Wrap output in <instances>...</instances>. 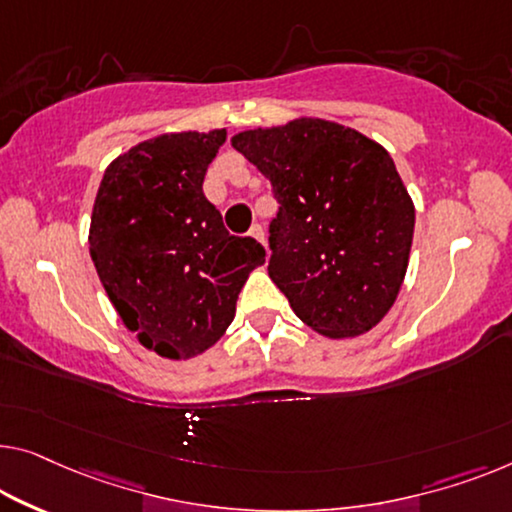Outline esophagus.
Segmentation results:
<instances>
[{
  "label": "esophagus",
  "mask_w": 512,
  "mask_h": 512,
  "mask_svg": "<svg viewBox=\"0 0 512 512\" xmlns=\"http://www.w3.org/2000/svg\"><path fill=\"white\" fill-rule=\"evenodd\" d=\"M250 236H253V239H257L259 243H262V246L266 248V236H264V230H262V225L259 223H255L253 227H250V232H248Z\"/></svg>",
  "instance_id": "esophagus-1"
}]
</instances>
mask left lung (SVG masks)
Here are the masks:
<instances>
[{
    "mask_svg": "<svg viewBox=\"0 0 512 512\" xmlns=\"http://www.w3.org/2000/svg\"><path fill=\"white\" fill-rule=\"evenodd\" d=\"M271 181L269 276L296 317L329 338L370 331L407 273L414 202L393 158L354 128L296 119L232 137Z\"/></svg>",
    "mask_w": 512,
    "mask_h": 512,
    "instance_id": "left-lung-1",
    "label": "left lung"
}]
</instances>
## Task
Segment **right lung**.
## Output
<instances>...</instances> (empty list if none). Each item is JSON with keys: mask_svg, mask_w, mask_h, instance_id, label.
Here are the masks:
<instances>
[{"mask_svg": "<svg viewBox=\"0 0 512 512\" xmlns=\"http://www.w3.org/2000/svg\"><path fill=\"white\" fill-rule=\"evenodd\" d=\"M225 131L167 133L112 160L91 213L105 292L147 349L190 358L220 340L264 248L225 230L202 183Z\"/></svg>", "mask_w": 512, "mask_h": 512, "instance_id": "right-lung-1", "label": "right lung"}]
</instances>
